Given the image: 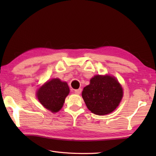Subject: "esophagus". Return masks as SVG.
Listing matches in <instances>:
<instances>
[{
    "mask_svg": "<svg viewBox=\"0 0 156 156\" xmlns=\"http://www.w3.org/2000/svg\"><path fill=\"white\" fill-rule=\"evenodd\" d=\"M81 92H82V88H79V89H77V90H74V92L77 94H80L81 93Z\"/></svg>",
    "mask_w": 156,
    "mask_h": 156,
    "instance_id": "esophagus-1",
    "label": "esophagus"
}]
</instances>
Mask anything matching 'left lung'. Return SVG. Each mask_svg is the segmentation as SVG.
Segmentation results:
<instances>
[{
    "label": "left lung",
    "instance_id": "8db88e82",
    "mask_svg": "<svg viewBox=\"0 0 156 156\" xmlns=\"http://www.w3.org/2000/svg\"><path fill=\"white\" fill-rule=\"evenodd\" d=\"M82 98L93 113L105 115L117 108L122 97V88L117 79L110 76L97 75L83 89Z\"/></svg>",
    "mask_w": 156,
    "mask_h": 156
}]
</instances>
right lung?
<instances>
[{
	"mask_svg": "<svg viewBox=\"0 0 156 156\" xmlns=\"http://www.w3.org/2000/svg\"><path fill=\"white\" fill-rule=\"evenodd\" d=\"M69 89L66 82L58 78L52 79L43 85L37 92L40 103L52 112L59 111L64 105Z\"/></svg>",
	"mask_w": 156,
	"mask_h": 156,
	"instance_id": "right-lung-1",
	"label": "right lung"
}]
</instances>
